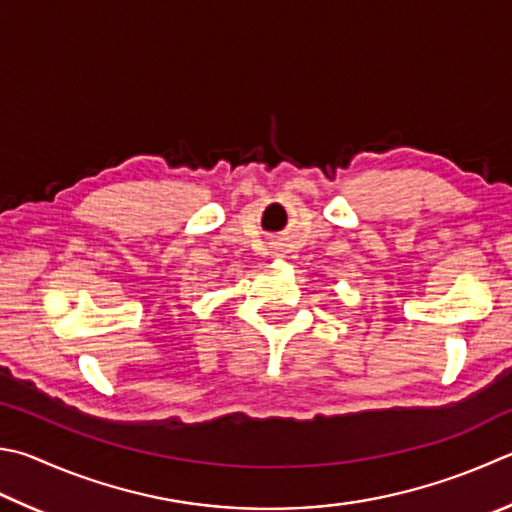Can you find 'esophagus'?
<instances>
[{"mask_svg":"<svg viewBox=\"0 0 512 512\" xmlns=\"http://www.w3.org/2000/svg\"><path fill=\"white\" fill-rule=\"evenodd\" d=\"M275 255H280V253H275Z\"/></svg>","mask_w":512,"mask_h":512,"instance_id":"1","label":"esophagus"}]
</instances>
